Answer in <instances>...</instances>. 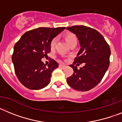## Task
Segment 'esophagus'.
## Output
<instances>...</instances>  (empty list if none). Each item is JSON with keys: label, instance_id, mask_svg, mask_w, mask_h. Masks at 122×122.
I'll list each match as a JSON object with an SVG mask.
<instances>
[{"label": "esophagus", "instance_id": "esophagus-1", "mask_svg": "<svg viewBox=\"0 0 122 122\" xmlns=\"http://www.w3.org/2000/svg\"><path fill=\"white\" fill-rule=\"evenodd\" d=\"M59 66H60V67H65V65L64 64H60Z\"/></svg>", "mask_w": 122, "mask_h": 122}]
</instances>
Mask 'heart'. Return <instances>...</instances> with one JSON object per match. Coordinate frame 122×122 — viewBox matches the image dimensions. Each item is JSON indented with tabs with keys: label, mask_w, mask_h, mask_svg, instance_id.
<instances>
[{
	"label": "heart",
	"mask_w": 122,
	"mask_h": 122,
	"mask_svg": "<svg viewBox=\"0 0 122 122\" xmlns=\"http://www.w3.org/2000/svg\"><path fill=\"white\" fill-rule=\"evenodd\" d=\"M64 39L65 41H66L69 45H71L72 43H74V42H77V39L76 36L74 34L71 33V32H68V33H66L64 35ZM56 38H53V39L50 42V48L52 49V48H55V45H56Z\"/></svg>",
	"instance_id": "obj_1"
}]
</instances>
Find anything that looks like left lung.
<instances>
[{
	"instance_id": "obj_1",
	"label": "left lung",
	"mask_w": 122,
	"mask_h": 122,
	"mask_svg": "<svg viewBox=\"0 0 122 122\" xmlns=\"http://www.w3.org/2000/svg\"><path fill=\"white\" fill-rule=\"evenodd\" d=\"M66 29L76 35L80 49L69 66L74 70L67 78L70 86L76 90L88 91L101 81L110 64L111 49L103 36L95 29L85 26H74ZM83 63V68L77 65Z\"/></svg>"
}]
</instances>
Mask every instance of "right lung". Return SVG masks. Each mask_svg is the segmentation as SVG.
Wrapping results in <instances>:
<instances>
[{"instance_id": "1", "label": "right lung", "mask_w": 122, "mask_h": 122, "mask_svg": "<svg viewBox=\"0 0 122 122\" xmlns=\"http://www.w3.org/2000/svg\"><path fill=\"white\" fill-rule=\"evenodd\" d=\"M66 27H39L26 32L14 46L12 61L20 81L30 90L48 85L58 63L51 60L46 66L42 61L50 52V42Z\"/></svg>"}]
</instances>
